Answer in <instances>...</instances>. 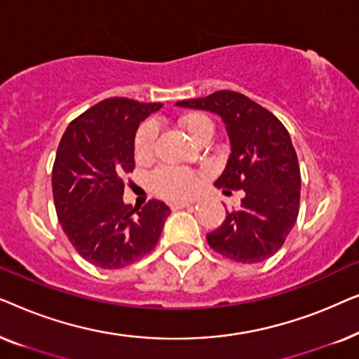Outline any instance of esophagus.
Instances as JSON below:
<instances>
[{
    "instance_id": "obj_1",
    "label": "esophagus",
    "mask_w": 359,
    "mask_h": 359,
    "mask_svg": "<svg viewBox=\"0 0 359 359\" xmlns=\"http://www.w3.org/2000/svg\"><path fill=\"white\" fill-rule=\"evenodd\" d=\"M191 204H193V203H173V204H171V209H173V210L184 209V208H189Z\"/></svg>"
}]
</instances>
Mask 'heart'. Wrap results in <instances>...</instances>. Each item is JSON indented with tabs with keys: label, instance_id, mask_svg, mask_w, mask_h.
Masks as SVG:
<instances>
[{
	"label": "heart",
	"instance_id": "heart-1",
	"mask_svg": "<svg viewBox=\"0 0 359 359\" xmlns=\"http://www.w3.org/2000/svg\"><path fill=\"white\" fill-rule=\"evenodd\" d=\"M180 126L194 142L212 135V122L203 112H189L183 116L180 119ZM156 135H158V130L154 122H145L139 127L134 139V154L137 160L149 161L154 156ZM149 183L151 191L158 198L178 203V201H186L194 196L199 188L201 178L199 175L189 170L161 166L150 175Z\"/></svg>",
	"mask_w": 359,
	"mask_h": 359
}]
</instances>
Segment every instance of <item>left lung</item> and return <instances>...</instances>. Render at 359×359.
Listing matches in <instances>:
<instances>
[{"instance_id":"8db88e82","label":"left lung","mask_w":359,"mask_h":359,"mask_svg":"<svg viewBox=\"0 0 359 359\" xmlns=\"http://www.w3.org/2000/svg\"><path fill=\"white\" fill-rule=\"evenodd\" d=\"M176 106L222 117L230 155L215 186L225 194H232L230 189L243 193L240 208L208 233L209 247L238 263L273 257L296 224L301 201V170L286 127L258 102L229 90Z\"/></svg>"}]
</instances>
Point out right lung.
<instances>
[{
    "mask_svg": "<svg viewBox=\"0 0 359 359\" xmlns=\"http://www.w3.org/2000/svg\"><path fill=\"white\" fill-rule=\"evenodd\" d=\"M161 102L109 97L68 124L57 149L52 191L57 217L73 248L102 269H119L150 253L170 208L151 199L124 204V176L135 168L139 124Z\"/></svg>",
    "mask_w": 359,
    "mask_h": 359,
    "instance_id": "obj_1",
    "label": "right lung"
}]
</instances>
